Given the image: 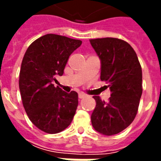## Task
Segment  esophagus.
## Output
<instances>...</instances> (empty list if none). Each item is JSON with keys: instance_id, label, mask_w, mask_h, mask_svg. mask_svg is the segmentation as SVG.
I'll return each mask as SVG.
<instances>
[{"instance_id": "34e87169", "label": "esophagus", "mask_w": 161, "mask_h": 161, "mask_svg": "<svg viewBox=\"0 0 161 161\" xmlns=\"http://www.w3.org/2000/svg\"><path fill=\"white\" fill-rule=\"evenodd\" d=\"M85 97H86V95L83 93H79V98H84Z\"/></svg>"}]
</instances>
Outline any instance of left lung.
I'll use <instances>...</instances> for the list:
<instances>
[{"label":"left lung","instance_id":"8db88e82","mask_svg":"<svg viewBox=\"0 0 161 161\" xmlns=\"http://www.w3.org/2000/svg\"><path fill=\"white\" fill-rule=\"evenodd\" d=\"M100 60V80L108 82L111 97L108 102L94 96L96 108L91 124L97 132L114 135L129 126L138 111L142 93V67L133 47L114 37L90 39Z\"/></svg>","mask_w":161,"mask_h":161}]
</instances>
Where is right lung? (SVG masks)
Segmentation results:
<instances>
[{"mask_svg":"<svg viewBox=\"0 0 161 161\" xmlns=\"http://www.w3.org/2000/svg\"><path fill=\"white\" fill-rule=\"evenodd\" d=\"M81 41L55 34L35 40L27 49L19 72V91L28 118L38 129L57 133L70 125L78 107V94L54 87L69 56Z\"/></svg>","mask_w":161,"mask_h":161,"instance_id":"add662e5","label":"right lung"}]
</instances>
